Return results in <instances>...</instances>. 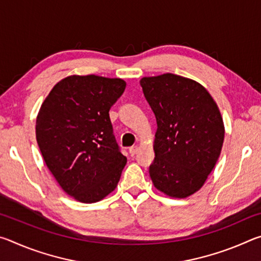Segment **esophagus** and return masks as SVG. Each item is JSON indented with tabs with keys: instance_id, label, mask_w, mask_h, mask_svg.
Wrapping results in <instances>:
<instances>
[{
	"instance_id": "34e87169",
	"label": "esophagus",
	"mask_w": 261,
	"mask_h": 261,
	"mask_svg": "<svg viewBox=\"0 0 261 261\" xmlns=\"http://www.w3.org/2000/svg\"><path fill=\"white\" fill-rule=\"evenodd\" d=\"M137 152H138V146H132V147L129 148V153H130L131 156L136 155Z\"/></svg>"
}]
</instances>
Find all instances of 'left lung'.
Wrapping results in <instances>:
<instances>
[{
    "label": "left lung",
    "mask_w": 261,
    "mask_h": 261,
    "mask_svg": "<svg viewBox=\"0 0 261 261\" xmlns=\"http://www.w3.org/2000/svg\"><path fill=\"white\" fill-rule=\"evenodd\" d=\"M140 85L158 124L149 166L154 187L169 197L191 196L204 185L222 148L218 106L199 83L177 74L145 77Z\"/></svg>",
    "instance_id": "8db88e82"
}]
</instances>
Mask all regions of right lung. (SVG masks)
<instances>
[{"mask_svg": "<svg viewBox=\"0 0 261 261\" xmlns=\"http://www.w3.org/2000/svg\"><path fill=\"white\" fill-rule=\"evenodd\" d=\"M120 78L70 76L53 87L35 135L48 169L74 199L92 204L114 191L126 158L115 139L109 110L121 98Z\"/></svg>", "mask_w": 261, "mask_h": 261, "instance_id": "add662e5", "label": "right lung"}]
</instances>
